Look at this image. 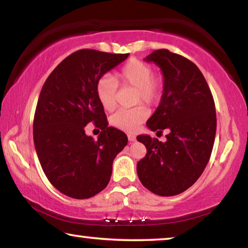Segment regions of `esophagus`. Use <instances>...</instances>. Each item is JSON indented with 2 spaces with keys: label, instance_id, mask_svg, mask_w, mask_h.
Returning <instances> with one entry per match:
<instances>
[{
  "label": "esophagus",
  "instance_id": "esophagus-1",
  "mask_svg": "<svg viewBox=\"0 0 248 248\" xmlns=\"http://www.w3.org/2000/svg\"><path fill=\"white\" fill-rule=\"evenodd\" d=\"M127 139H128V141H130V142H134L135 140H137V138H135L133 134H128Z\"/></svg>",
  "mask_w": 248,
  "mask_h": 248
}]
</instances>
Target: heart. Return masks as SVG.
<instances>
[{
    "label": "heart",
    "mask_w": 248,
    "mask_h": 248,
    "mask_svg": "<svg viewBox=\"0 0 248 248\" xmlns=\"http://www.w3.org/2000/svg\"><path fill=\"white\" fill-rule=\"evenodd\" d=\"M118 80L124 86L135 88L134 103H143L154 106L161 98L164 90V78L154 73L151 64L138 59H132L118 72ZM117 83L109 76L101 77L96 83V96L101 107L111 111L116 107ZM148 117L144 106H137L132 109H121L110 117L111 126L126 132H135Z\"/></svg>",
    "instance_id": "heart-1"
}]
</instances>
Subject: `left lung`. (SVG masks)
<instances>
[{"label": "left lung", "instance_id": "1", "mask_svg": "<svg viewBox=\"0 0 248 248\" xmlns=\"http://www.w3.org/2000/svg\"><path fill=\"white\" fill-rule=\"evenodd\" d=\"M144 61L157 64L164 74L160 104L147 126L169 133L166 142L150 135L137 138L147 148L138 176L155 194L177 195L198 181L209 162L217 130L215 100L202 72L186 57L158 49Z\"/></svg>", "mask_w": 248, "mask_h": 248}]
</instances>
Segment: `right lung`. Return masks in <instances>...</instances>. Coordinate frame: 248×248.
Here are the masks:
<instances>
[{
	"instance_id": "obj_1",
	"label": "right lung",
	"mask_w": 248,
	"mask_h": 248,
	"mask_svg": "<svg viewBox=\"0 0 248 248\" xmlns=\"http://www.w3.org/2000/svg\"><path fill=\"white\" fill-rule=\"evenodd\" d=\"M128 54L77 50L49 74L33 117V142L39 162L54 187L70 198L89 199L109 183L113 161L127 144L124 132L108 126L96 96V83ZM102 130L98 140L85 125Z\"/></svg>"
}]
</instances>
